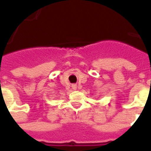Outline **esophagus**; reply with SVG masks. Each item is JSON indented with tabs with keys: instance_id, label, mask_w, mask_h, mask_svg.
Instances as JSON below:
<instances>
[{
	"instance_id": "esophagus-1",
	"label": "esophagus",
	"mask_w": 151,
	"mask_h": 151,
	"mask_svg": "<svg viewBox=\"0 0 151 151\" xmlns=\"http://www.w3.org/2000/svg\"><path fill=\"white\" fill-rule=\"evenodd\" d=\"M72 88L73 89V90H76V89H77V85H76V84H73Z\"/></svg>"
}]
</instances>
